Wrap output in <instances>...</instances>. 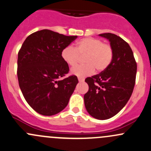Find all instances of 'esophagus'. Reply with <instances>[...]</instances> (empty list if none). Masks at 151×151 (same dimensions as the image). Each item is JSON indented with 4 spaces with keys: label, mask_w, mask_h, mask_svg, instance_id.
<instances>
[{
    "label": "esophagus",
    "mask_w": 151,
    "mask_h": 151,
    "mask_svg": "<svg viewBox=\"0 0 151 151\" xmlns=\"http://www.w3.org/2000/svg\"><path fill=\"white\" fill-rule=\"evenodd\" d=\"M78 80L80 82H83L85 81V79L82 78V77H78Z\"/></svg>",
    "instance_id": "1"
}]
</instances>
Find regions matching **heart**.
<instances>
[{
    "label": "heart",
    "mask_w": 151,
    "mask_h": 151,
    "mask_svg": "<svg viewBox=\"0 0 151 151\" xmlns=\"http://www.w3.org/2000/svg\"><path fill=\"white\" fill-rule=\"evenodd\" d=\"M63 60L70 66L79 62L80 57H85V64L71 69V74L79 77H85L94 72H101L110 65L113 58V50L110 45L104 44L96 38L87 37L77 42L75 47L67 46L61 52Z\"/></svg>",
    "instance_id": "b5f03b06"
}]
</instances>
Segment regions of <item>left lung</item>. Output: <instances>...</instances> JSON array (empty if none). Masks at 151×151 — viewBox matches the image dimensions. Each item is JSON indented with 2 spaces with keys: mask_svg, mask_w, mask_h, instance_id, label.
<instances>
[{
  "mask_svg": "<svg viewBox=\"0 0 151 151\" xmlns=\"http://www.w3.org/2000/svg\"><path fill=\"white\" fill-rule=\"evenodd\" d=\"M99 36L110 42L113 58L107 69L85 80L89 90L84 101L90 116L105 120L118 114L129 101L135 84L137 63L131 47L122 38L112 33Z\"/></svg>",
  "mask_w": 151,
  "mask_h": 151,
  "instance_id": "8db88e82",
  "label": "left lung"
}]
</instances>
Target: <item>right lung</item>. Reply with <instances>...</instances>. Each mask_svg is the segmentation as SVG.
Returning a JSON list of instances; mask_svg holds the SVG:
<instances>
[{
    "instance_id": "right-lung-1",
    "label": "right lung",
    "mask_w": 151,
    "mask_h": 151,
    "mask_svg": "<svg viewBox=\"0 0 151 151\" xmlns=\"http://www.w3.org/2000/svg\"><path fill=\"white\" fill-rule=\"evenodd\" d=\"M77 36H66L49 29L28 36L18 53L17 77L28 104L38 114L53 116L66 108L78 79L69 72L61 52Z\"/></svg>"
}]
</instances>
